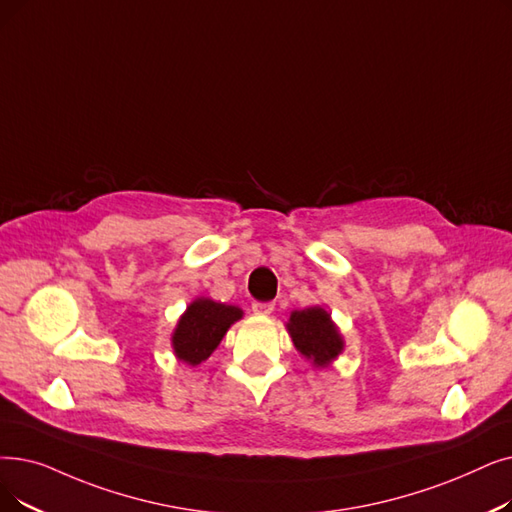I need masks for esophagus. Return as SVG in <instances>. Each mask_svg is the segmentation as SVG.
Instances as JSON below:
<instances>
[{"mask_svg": "<svg viewBox=\"0 0 512 512\" xmlns=\"http://www.w3.org/2000/svg\"><path fill=\"white\" fill-rule=\"evenodd\" d=\"M253 311H255V314H261V316H268V314H272V311H274V303L272 301H255L253 303Z\"/></svg>", "mask_w": 512, "mask_h": 512, "instance_id": "34e87169", "label": "esophagus"}]
</instances>
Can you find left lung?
I'll list each match as a JSON object with an SVG mask.
<instances>
[{
	"label": "left lung",
	"instance_id": "1",
	"mask_svg": "<svg viewBox=\"0 0 512 512\" xmlns=\"http://www.w3.org/2000/svg\"><path fill=\"white\" fill-rule=\"evenodd\" d=\"M288 332L295 347L316 366H326L343 349V339L322 307L293 311Z\"/></svg>",
	"mask_w": 512,
	"mask_h": 512
}]
</instances>
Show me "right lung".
Wrapping results in <instances>:
<instances>
[{"instance_id":"1","label":"right lung","mask_w":512,"mask_h":512,"mask_svg":"<svg viewBox=\"0 0 512 512\" xmlns=\"http://www.w3.org/2000/svg\"><path fill=\"white\" fill-rule=\"evenodd\" d=\"M240 316L242 311L234 305L196 299L173 332L175 355L192 366L205 362Z\"/></svg>"}]
</instances>
